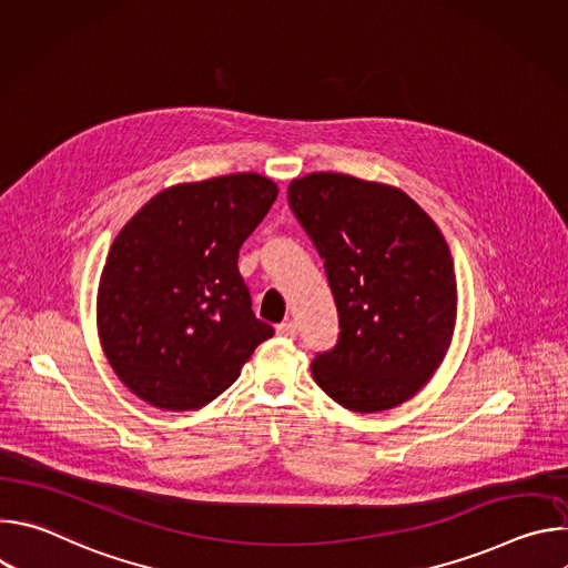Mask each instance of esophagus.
I'll return each mask as SVG.
<instances>
[{
  "mask_svg": "<svg viewBox=\"0 0 568 568\" xmlns=\"http://www.w3.org/2000/svg\"><path fill=\"white\" fill-rule=\"evenodd\" d=\"M276 335L283 339H294L296 337V323L294 321H283L276 326Z\"/></svg>",
  "mask_w": 568,
  "mask_h": 568,
  "instance_id": "34e87169",
  "label": "esophagus"
}]
</instances>
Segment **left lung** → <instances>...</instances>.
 Segmentation results:
<instances>
[{
	"mask_svg": "<svg viewBox=\"0 0 568 568\" xmlns=\"http://www.w3.org/2000/svg\"><path fill=\"white\" fill-rule=\"evenodd\" d=\"M323 258L339 339L312 377L342 407L375 414L416 395L440 366L456 323V274L434 220L402 191L342 173L287 189Z\"/></svg>",
	"mask_w": 568,
	"mask_h": 568,
	"instance_id": "8db88e82",
	"label": "left lung"
}]
</instances>
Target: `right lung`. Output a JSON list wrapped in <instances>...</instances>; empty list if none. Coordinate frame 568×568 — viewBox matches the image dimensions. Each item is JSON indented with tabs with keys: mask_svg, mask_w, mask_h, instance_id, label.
Here are the masks:
<instances>
[{
	"mask_svg": "<svg viewBox=\"0 0 568 568\" xmlns=\"http://www.w3.org/2000/svg\"><path fill=\"white\" fill-rule=\"evenodd\" d=\"M276 195L256 173L180 184L154 195L112 242L99 335L119 379L152 407H204L274 335L252 310L237 252Z\"/></svg>",
	"mask_w": 568,
	"mask_h": 568,
	"instance_id": "right-lung-1",
	"label": "right lung"
}]
</instances>
